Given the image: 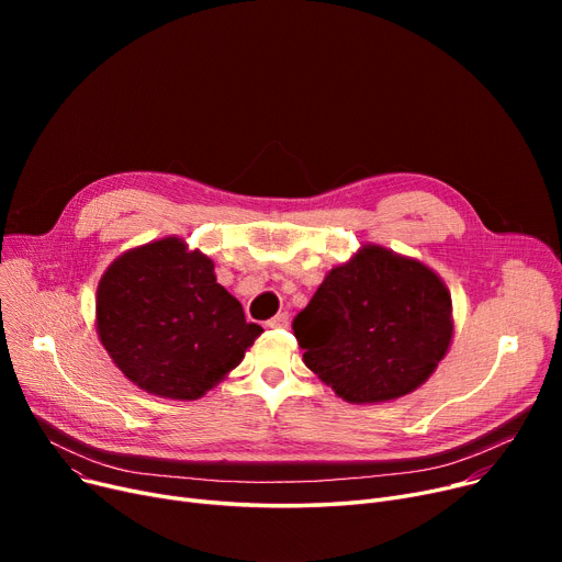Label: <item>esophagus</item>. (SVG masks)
I'll return each mask as SVG.
<instances>
[{
  "label": "esophagus",
  "mask_w": 562,
  "mask_h": 562,
  "mask_svg": "<svg viewBox=\"0 0 562 562\" xmlns=\"http://www.w3.org/2000/svg\"><path fill=\"white\" fill-rule=\"evenodd\" d=\"M266 326L269 328H289V312H280L273 318L266 321Z\"/></svg>",
  "instance_id": "esophagus-1"
}]
</instances>
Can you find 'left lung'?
Wrapping results in <instances>:
<instances>
[{"label": "left lung", "instance_id": "left-lung-1", "mask_svg": "<svg viewBox=\"0 0 562 562\" xmlns=\"http://www.w3.org/2000/svg\"><path fill=\"white\" fill-rule=\"evenodd\" d=\"M305 364L350 403H380L428 380L451 344V296L428 266L364 246L293 318Z\"/></svg>", "mask_w": 562, "mask_h": 562}]
</instances>
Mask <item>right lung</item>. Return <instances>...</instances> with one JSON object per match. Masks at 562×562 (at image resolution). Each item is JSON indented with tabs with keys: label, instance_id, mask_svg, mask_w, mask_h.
Wrapping results in <instances>:
<instances>
[{
	"label": "right lung",
	"instance_id": "obj_1",
	"mask_svg": "<svg viewBox=\"0 0 562 562\" xmlns=\"http://www.w3.org/2000/svg\"><path fill=\"white\" fill-rule=\"evenodd\" d=\"M98 333L140 390L193 401L261 335L214 276V261L161 239L117 257L98 286Z\"/></svg>",
	"mask_w": 562,
	"mask_h": 562
}]
</instances>
